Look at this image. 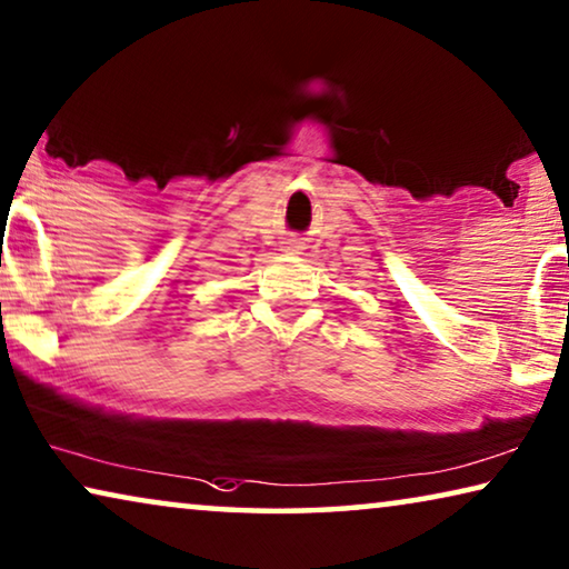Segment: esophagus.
Segmentation results:
<instances>
[{
	"label": "esophagus",
	"instance_id": "esophagus-1",
	"mask_svg": "<svg viewBox=\"0 0 569 569\" xmlns=\"http://www.w3.org/2000/svg\"><path fill=\"white\" fill-rule=\"evenodd\" d=\"M283 244H286L288 250H299V248H301V242H299V240H288V242H283Z\"/></svg>",
	"mask_w": 569,
	"mask_h": 569
}]
</instances>
